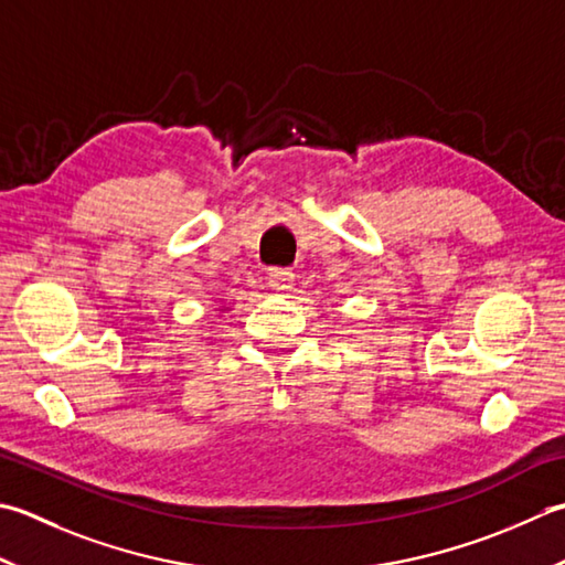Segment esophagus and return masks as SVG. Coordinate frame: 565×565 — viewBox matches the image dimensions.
<instances>
[{
    "label": "esophagus",
    "mask_w": 565,
    "mask_h": 565,
    "mask_svg": "<svg viewBox=\"0 0 565 565\" xmlns=\"http://www.w3.org/2000/svg\"><path fill=\"white\" fill-rule=\"evenodd\" d=\"M269 286L276 294H289L294 289V274L289 269H271Z\"/></svg>",
    "instance_id": "esophagus-1"
}]
</instances>
